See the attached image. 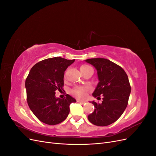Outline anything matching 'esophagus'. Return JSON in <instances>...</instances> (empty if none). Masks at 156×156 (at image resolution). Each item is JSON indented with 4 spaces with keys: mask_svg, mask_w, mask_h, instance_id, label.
<instances>
[{
    "mask_svg": "<svg viewBox=\"0 0 156 156\" xmlns=\"http://www.w3.org/2000/svg\"><path fill=\"white\" fill-rule=\"evenodd\" d=\"M77 102L79 103H81V104H84V103H86V101H81V100H77Z\"/></svg>",
    "mask_w": 156,
    "mask_h": 156,
    "instance_id": "1",
    "label": "esophagus"
}]
</instances>
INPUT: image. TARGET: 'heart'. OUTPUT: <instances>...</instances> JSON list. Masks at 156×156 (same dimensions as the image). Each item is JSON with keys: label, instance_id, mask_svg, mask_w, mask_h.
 I'll use <instances>...</instances> for the list:
<instances>
[{"label": "heart", "instance_id": "b5f03b06", "mask_svg": "<svg viewBox=\"0 0 156 156\" xmlns=\"http://www.w3.org/2000/svg\"><path fill=\"white\" fill-rule=\"evenodd\" d=\"M87 67H89L88 66L84 65V66H82L81 67V69L85 68ZM88 89H89V88L87 87H75L73 89H72V93L75 96H76L79 98H81L85 96L86 92L88 90Z\"/></svg>", "mask_w": 156, "mask_h": 156}]
</instances>
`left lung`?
I'll list each match as a JSON object with an SVG mask.
<instances>
[{
  "label": "left lung",
  "instance_id": "8db88e82",
  "mask_svg": "<svg viewBox=\"0 0 156 156\" xmlns=\"http://www.w3.org/2000/svg\"><path fill=\"white\" fill-rule=\"evenodd\" d=\"M84 61L97 71L99 83L92 96L97 98L103 96L101 103L91 101L95 108L88 119L98 126H108L119 119L127 105L131 93L128 77L120 66L108 59L97 58Z\"/></svg>",
  "mask_w": 156,
  "mask_h": 156
}]
</instances>
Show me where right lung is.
Wrapping results in <instances>:
<instances>
[{
  "instance_id": "add662e5",
  "label": "right lung",
  "mask_w": 156,
  "mask_h": 156,
  "mask_svg": "<svg viewBox=\"0 0 156 156\" xmlns=\"http://www.w3.org/2000/svg\"><path fill=\"white\" fill-rule=\"evenodd\" d=\"M75 62L61 57L41 60L33 66L25 81L27 103L31 111L41 122L48 125L61 123L68 117L69 105L76 100L56 98L55 91L62 90L64 72Z\"/></svg>"
}]
</instances>
